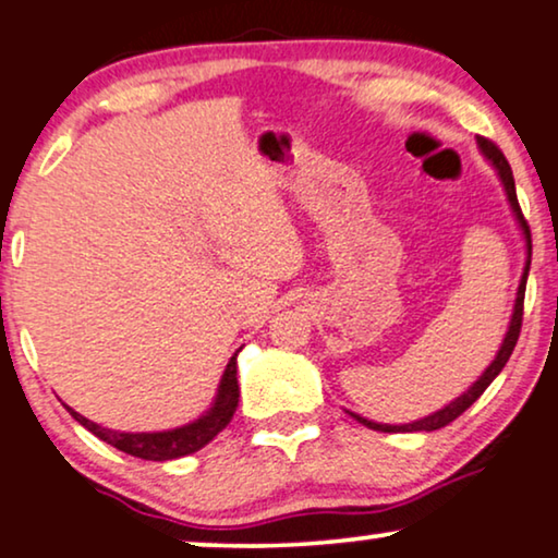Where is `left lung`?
<instances>
[{
    "instance_id": "obj_1",
    "label": "left lung",
    "mask_w": 558,
    "mask_h": 558,
    "mask_svg": "<svg viewBox=\"0 0 558 558\" xmlns=\"http://www.w3.org/2000/svg\"><path fill=\"white\" fill-rule=\"evenodd\" d=\"M476 146H478V151H482L484 157H486V161H489V165L495 167L497 178H499V182H502V190H505V195H507V203H510V210H512L514 221H518L520 234H523V239H525V267H523V275H520L518 293H514V306H512L510 324H507L505 340H502V344H499L495 361L486 365L482 376H478V378L474 380V384H471L469 389L461 393V397L453 399V401H450V404H446L442 409H437V412L427 414V417H420V420H414V422H407V425H384V422H373V420H368V417H361V414H355V412H348L350 417H355L357 422H361V425L371 427V429H378V433H433V429H440V427L450 425V422H453L456 417H461V414L466 412V409H469L471 404H474V401L486 391V386H489L492 380H495V378L499 376V373H502L505 363L510 361L514 344H518L520 324H523L525 283H527V272H531V250H533V244H531V229H527V223H525V218H523V210H520V206H518V193H514V178H512L510 165H507L505 154L499 151L497 146L492 144L489 138H482V136H476Z\"/></svg>"
}]
</instances>
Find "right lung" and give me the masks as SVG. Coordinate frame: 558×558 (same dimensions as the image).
Segmentation results:
<instances>
[{
    "label": "right lung",
    "mask_w": 558,
    "mask_h": 558,
    "mask_svg": "<svg viewBox=\"0 0 558 558\" xmlns=\"http://www.w3.org/2000/svg\"><path fill=\"white\" fill-rule=\"evenodd\" d=\"M242 350V348H239ZM239 350L231 355L223 371L221 380H218L216 397L210 401L208 412L201 417L187 422V425L172 427V429H159V433H121V429H108L100 427L97 422L82 417L80 412H74L72 407H66V412L80 422L82 427H87L92 435H97L108 446L123 450V453L144 458V461H174V458L190 456L195 450L206 448L214 437L229 425L239 407V384H236V355Z\"/></svg>",
    "instance_id": "1"
}]
</instances>
